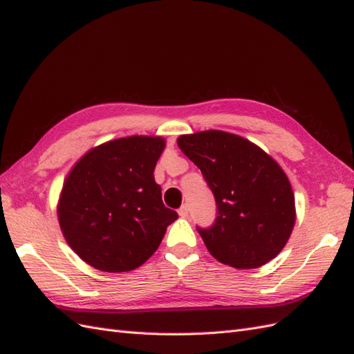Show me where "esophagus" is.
I'll return each instance as SVG.
<instances>
[{
    "instance_id": "esophagus-1",
    "label": "esophagus",
    "mask_w": 354,
    "mask_h": 354,
    "mask_svg": "<svg viewBox=\"0 0 354 354\" xmlns=\"http://www.w3.org/2000/svg\"><path fill=\"white\" fill-rule=\"evenodd\" d=\"M187 213H189V205H187V204H183L182 207H180L178 214H180V216H182V218H186Z\"/></svg>"
}]
</instances>
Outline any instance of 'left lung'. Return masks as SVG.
Returning <instances> with one entry per match:
<instances>
[{"mask_svg":"<svg viewBox=\"0 0 354 354\" xmlns=\"http://www.w3.org/2000/svg\"><path fill=\"white\" fill-rule=\"evenodd\" d=\"M177 145L216 198L213 227L198 228L209 252L242 270L273 260L296 222L295 194L279 163L246 138L214 129L180 135Z\"/></svg>","mask_w":354,"mask_h":354,"instance_id":"obj_1","label":"left lung"}]
</instances>
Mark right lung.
<instances>
[{"label":"right lung","mask_w":354,"mask_h":354,"mask_svg":"<svg viewBox=\"0 0 354 354\" xmlns=\"http://www.w3.org/2000/svg\"><path fill=\"white\" fill-rule=\"evenodd\" d=\"M165 145L162 136L117 138L90 149L68 171L57 203L59 228L94 269L135 270L178 218L163 205L153 176Z\"/></svg>","instance_id":"right-lung-1"}]
</instances>
